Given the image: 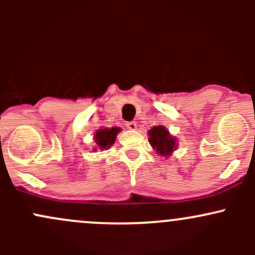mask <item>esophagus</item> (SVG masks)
Here are the masks:
<instances>
[{
	"label": "esophagus",
	"instance_id": "esophagus-1",
	"mask_svg": "<svg viewBox=\"0 0 255 255\" xmlns=\"http://www.w3.org/2000/svg\"><path fill=\"white\" fill-rule=\"evenodd\" d=\"M126 127L130 130H135L137 129V123L135 122H127L126 123Z\"/></svg>",
	"mask_w": 255,
	"mask_h": 255
}]
</instances>
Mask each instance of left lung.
Instances as JSON below:
<instances>
[{
    "label": "left lung",
    "mask_w": 255,
    "mask_h": 255,
    "mask_svg": "<svg viewBox=\"0 0 255 255\" xmlns=\"http://www.w3.org/2000/svg\"><path fill=\"white\" fill-rule=\"evenodd\" d=\"M148 134L149 143H150V145L155 149L156 153H159L160 155H171V153L176 149V139L169 133V130L166 129L164 126H156V127H153L149 130Z\"/></svg>",
    "instance_id": "1"
}]
</instances>
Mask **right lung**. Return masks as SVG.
Here are the masks:
<instances>
[{"label": "right lung", "instance_id": "right-lung-1", "mask_svg": "<svg viewBox=\"0 0 255 255\" xmlns=\"http://www.w3.org/2000/svg\"><path fill=\"white\" fill-rule=\"evenodd\" d=\"M121 132L120 127L112 128H101L95 133V142L99 149H109L115 143L116 137Z\"/></svg>", "mask_w": 255, "mask_h": 255}]
</instances>
